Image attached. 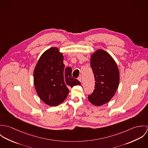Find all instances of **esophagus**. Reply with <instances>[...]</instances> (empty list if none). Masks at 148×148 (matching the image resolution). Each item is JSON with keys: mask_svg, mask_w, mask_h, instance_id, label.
I'll use <instances>...</instances> for the list:
<instances>
[{"mask_svg": "<svg viewBox=\"0 0 148 148\" xmlns=\"http://www.w3.org/2000/svg\"><path fill=\"white\" fill-rule=\"evenodd\" d=\"M78 80L79 81V82H80L81 83L82 82V77L80 76V77H78Z\"/></svg>", "mask_w": 148, "mask_h": 148, "instance_id": "34e87169", "label": "esophagus"}]
</instances>
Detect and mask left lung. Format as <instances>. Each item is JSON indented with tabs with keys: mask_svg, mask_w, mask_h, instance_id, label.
Listing matches in <instances>:
<instances>
[{
	"mask_svg": "<svg viewBox=\"0 0 148 148\" xmlns=\"http://www.w3.org/2000/svg\"><path fill=\"white\" fill-rule=\"evenodd\" d=\"M90 66L96 81L95 89L88 98L92 104L102 106L111 100L118 88L119 70L112 57L103 49L91 55Z\"/></svg>",
	"mask_w": 148,
	"mask_h": 148,
	"instance_id": "left-lung-1",
	"label": "left lung"
}]
</instances>
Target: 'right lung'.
Masks as SVG:
<instances>
[{"label": "right lung", "instance_id": "obj_1", "mask_svg": "<svg viewBox=\"0 0 148 148\" xmlns=\"http://www.w3.org/2000/svg\"><path fill=\"white\" fill-rule=\"evenodd\" d=\"M64 56L56 47L45 51L34 71V82L40 99L49 106H58L66 99L69 88L80 85L72 76V68H64Z\"/></svg>", "mask_w": 148, "mask_h": 148}]
</instances>
